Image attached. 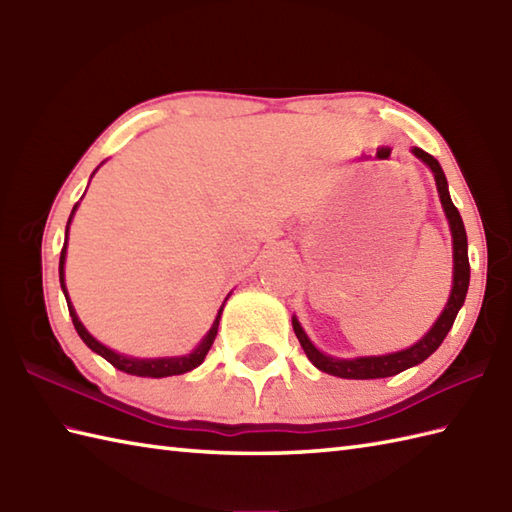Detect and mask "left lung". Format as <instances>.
<instances>
[{"mask_svg":"<svg viewBox=\"0 0 512 512\" xmlns=\"http://www.w3.org/2000/svg\"><path fill=\"white\" fill-rule=\"evenodd\" d=\"M413 156L420 158L424 165H427L433 171V178H436V187L440 193V202L442 209L447 213V220L451 226V235H453V286H451V295L447 306H444L442 314L438 321L433 323V328L422 336V339L407 347L402 352L394 354H385V356H358V358H334L319 352L317 347L312 345L308 339V334L303 332L299 321L292 317V328H295L297 339L303 347V352L312 361V365L321 369L325 374L339 376V378H354V380H367V378H387V376H396L405 369L418 365L422 361L438 350L440 343L447 339V334L451 330V325L458 317V312L462 308V303L466 299V290H469V281H471V266H469V242H466V231H464V222L460 217V211L455 209V204L451 202L449 195V184L447 178H444V171L440 167V162L433 158L427 151H422L418 147H413Z\"/></svg>","mask_w":512,"mask_h":512,"instance_id":"left-lung-1","label":"left lung"}]
</instances>
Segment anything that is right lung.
<instances>
[{"label": "right lung", "mask_w": 512, "mask_h": 512, "mask_svg": "<svg viewBox=\"0 0 512 512\" xmlns=\"http://www.w3.org/2000/svg\"><path fill=\"white\" fill-rule=\"evenodd\" d=\"M76 206H79V204H74L72 215H74V211H76ZM72 215H70V220H72ZM70 220H68V226H70ZM68 226H65V244H63V248H61V259H59V281H61V290H63V295H65V301H68V310H70L72 323H74L76 332H79V336L83 339V343L88 345L92 352L101 354L107 363H112L116 369H121V372L132 374V376L165 378V376L187 374V372H191V369L198 367V365L204 361L206 352L211 350V345H213V341H215L217 325H220V317H222V308H220V312H217V317H215V321H213V325H211V330L206 332L202 343H200L198 347H195V350H193L191 354H187V356H173V358H134V356H123V354H118V352L110 350V347H105L103 343L96 341L94 336L83 328V323L79 321V317H76V312H74L72 303H70L68 290H65L63 266H65V248H68Z\"/></svg>", "instance_id": "1"}]
</instances>
